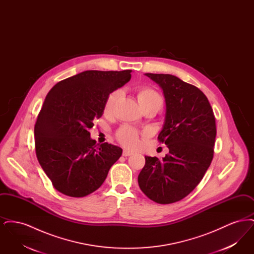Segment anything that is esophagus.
Instances as JSON below:
<instances>
[{"label": "esophagus", "mask_w": 254, "mask_h": 254, "mask_svg": "<svg viewBox=\"0 0 254 254\" xmlns=\"http://www.w3.org/2000/svg\"><path fill=\"white\" fill-rule=\"evenodd\" d=\"M132 151H130V150H128V149H124V150H123V156H125V157L130 156V155H132Z\"/></svg>", "instance_id": "esophagus-1"}]
</instances>
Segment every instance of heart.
Segmentation results:
<instances>
[{"mask_svg":"<svg viewBox=\"0 0 254 254\" xmlns=\"http://www.w3.org/2000/svg\"><path fill=\"white\" fill-rule=\"evenodd\" d=\"M121 89H116L109 94L105 103L106 113H110L113 110L114 106L117 100L121 96ZM137 97L141 106H144L149 103H160V104L163 103V99L161 95L151 87H146V86L140 87L137 92ZM116 137L122 145L127 147H135L139 144L140 131L135 129L132 127L123 126L117 130Z\"/></svg>","mask_w":254,"mask_h":254,"instance_id":"b5f03b06","label":"heart"}]
</instances>
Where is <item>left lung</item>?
Here are the masks:
<instances>
[{
  "label": "left lung",
  "instance_id": "1",
  "mask_svg": "<svg viewBox=\"0 0 254 254\" xmlns=\"http://www.w3.org/2000/svg\"><path fill=\"white\" fill-rule=\"evenodd\" d=\"M166 99V118L158 136L169 153L159 160L145 156L138 176L141 190L158 204L184 199L203 179L214 153L216 124L212 108L196 86L170 74L145 73Z\"/></svg>",
  "mask_w": 254,
  "mask_h": 254
}]
</instances>
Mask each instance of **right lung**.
<instances>
[{
    "instance_id": "add662e5",
    "label": "right lung",
    "mask_w": 254,
    "mask_h": 254,
    "mask_svg": "<svg viewBox=\"0 0 254 254\" xmlns=\"http://www.w3.org/2000/svg\"><path fill=\"white\" fill-rule=\"evenodd\" d=\"M132 70H86L54 85L34 127L35 151L53 187L70 197H85L106 180L122 148L90 138L109 94L130 80Z\"/></svg>"
}]
</instances>
